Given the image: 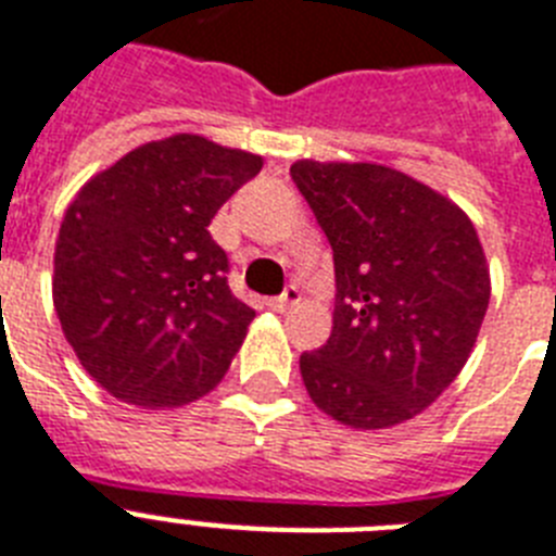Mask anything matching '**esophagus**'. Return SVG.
<instances>
[{
	"instance_id": "obj_1",
	"label": "esophagus",
	"mask_w": 556,
	"mask_h": 556,
	"mask_svg": "<svg viewBox=\"0 0 556 556\" xmlns=\"http://www.w3.org/2000/svg\"><path fill=\"white\" fill-rule=\"evenodd\" d=\"M298 301H301V289H298V287H287L281 292V295L269 301V306H273V309H289V306H295Z\"/></svg>"
}]
</instances>
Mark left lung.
I'll return each mask as SVG.
<instances>
[{"label": "left lung", "mask_w": 556, "mask_h": 556, "mask_svg": "<svg viewBox=\"0 0 556 556\" xmlns=\"http://www.w3.org/2000/svg\"><path fill=\"white\" fill-rule=\"evenodd\" d=\"M334 258L332 334L301 355L318 409L352 429L424 412L460 375L489 309V267L460 206L380 164L295 162Z\"/></svg>", "instance_id": "left-lung-1"}]
</instances>
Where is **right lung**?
<instances>
[{
	"label": "right lung",
	"mask_w": 556,
	"mask_h": 556,
	"mask_svg": "<svg viewBox=\"0 0 556 556\" xmlns=\"http://www.w3.org/2000/svg\"><path fill=\"white\" fill-rule=\"evenodd\" d=\"M261 155L178 132L93 176L53 255V306L87 375L136 406H185L227 375L255 312L210 236Z\"/></svg>",
	"instance_id": "obj_1"
}]
</instances>
